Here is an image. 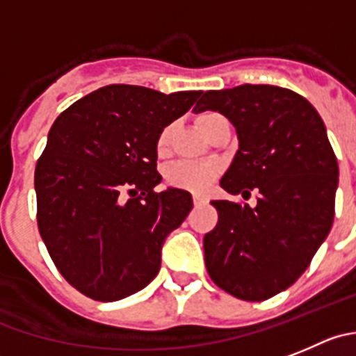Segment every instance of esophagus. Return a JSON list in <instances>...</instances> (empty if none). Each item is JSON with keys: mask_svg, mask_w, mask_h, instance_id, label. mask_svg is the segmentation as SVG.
<instances>
[{"mask_svg": "<svg viewBox=\"0 0 356 356\" xmlns=\"http://www.w3.org/2000/svg\"><path fill=\"white\" fill-rule=\"evenodd\" d=\"M205 198L204 197H193V205L195 207H198V205H204L205 204Z\"/></svg>", "mask_w": 356, "mask_h": 356, "instance_id": "obj_1", "label": "esophagus"}]
</instances>
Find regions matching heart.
Returning <instances> with one entry per match:
<instances>
[{
  "label": "heart",
  "mask_w": 356,
  "mask_h": 356,
  "mask_svg": "<svg viewBox=\"0 0 356 356\" xmlns=\"http://www.w3.org/2000/svg\"><path fill=\"white\" fill-rule=\"evenodd\" d=\"M214 114H202L197 118V126L202 133H205L209 119ZM156 154L167 156L170 149V128H163L156 137ZM218 167L212 163H193V161H181L175 163L165 172V179L172 188L184 189L189 193L202 195L205 193L214 181L218 179Z\"/></svg>",
  "instance_id": "heart-1"
}]
</instances>
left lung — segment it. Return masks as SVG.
<instances>
[{
    "instance_id": "8db88e82",
    "label": "left lung",
    "mask_w": 356,
    "mask_h": 356,
    "mask_svg": "<svg viewBox=\"0 0 356 356\" xmlns=\"http://www.w3.org/2000/svg\"><path fill=\"white\" fill-rule=\"evenodd\" d=\"M195 112L218 111L238 135L221 188L249 200L211 202L218 225L205 234V267L221 290L260 302L309 267L334 223L337 158L316 108L290 89L244 84L200 92Z\"/></svg>"
}]
</instances>
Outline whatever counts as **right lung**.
<instances>
[{
  "label": "right lung",
  "mask_w": 356,
  "mask_h": 356,
  "mask_svg": "<svg viewBox=\"0 0 356 356\" xmlns=\"http://www.w3.org/2000/svg\"><path fill=\"white\" fill-rule=\"evenodd\" d=\"M198 91L163 95L111 84L59 114L36 161V221L59 274L99 302L156 277L165 237L193 207L188 191H154L156 137Z\"/></svg>",
  "instance_id": "1"
}]
</instances>
